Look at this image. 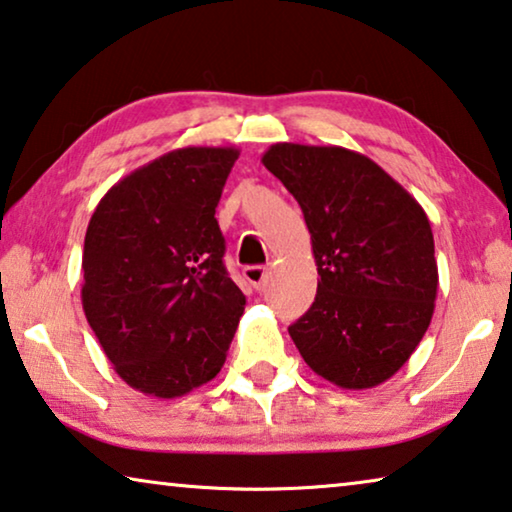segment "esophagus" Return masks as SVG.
I'll use <instances>...</instances> for the list:
<instances>
[{
  "label": "esophagus",
  "mask_w": 512,
  "mask_h": 512,
  "mask_svg": "<svg viewBox=\"0 0 512 512\" xmlns=\"http://www.w3.org/2000/svg\"><path fill=\"white\" fill-rule=\"evenodd\" d=\"M243 278H246L255 289H262L266 278H269V269H266V266H246V269H243Z\"/></svg>",
  "instance_id": "34e87169"
}]
</instances>
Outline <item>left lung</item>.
I'll return each instance as SVG.
<instances>
[{"label":"left lung","mask_w":512,"mask_h":512,"mask_svg":"<svg viewBox=\"0 0 512 512\" xmlns=\"http://www.w3.org/2000/svg\"><path fill=\"white\" fill-rule=\"evenodd\" d=\"M262 164L303 209L321 280L289 335L344 389L392 378L431 326L437 296L428 216L376 161L339 145L275 143Z\"/></svg>","instance_id":"1"}]
</instances>
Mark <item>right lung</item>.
Segmentation results:
<instances>
[{
    "label": "right lung",
    "instance_id": "right-lung-1",
    "mask_svg": "<svg viewBox=\"0 0 512 512\" xmlns=\"http://www.w3.org/2000/svg\"><path fill=\"white\" fill-rule=\"evenodd\" d=\"M237 148L189 145L123 177L84 239L81 305L129 387L177 399L221 371L246 296L214 218Z\"/></svg>",
    "mask_w": 512,
    "mask_h": 512
}]
</instances>
